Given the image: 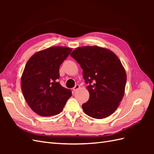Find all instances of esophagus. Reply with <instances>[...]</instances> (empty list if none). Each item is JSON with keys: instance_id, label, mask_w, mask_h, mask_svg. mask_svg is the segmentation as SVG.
Returning a JSON list of instances; mask_svg holds the SVG:
<instances>
[{"instance_id": "obj_1", "label": "esophagus", "mask_w": 154, "mask_h": 154, "mask_svg": "<svg viewBox=\"0 0 154 154\" xmlns=\"http://www.w3.org/2000/svg\"><path fill=\"white\" fill-rule=\"evenodd\" d=\"M80 86L79 85H76L75 86H74V87L73 88V91L74 92L77 91L79 89V88H80Z\"/></svg>"}]
</instances>
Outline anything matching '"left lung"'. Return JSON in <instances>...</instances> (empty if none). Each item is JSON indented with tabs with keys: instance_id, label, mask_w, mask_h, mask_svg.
Here are the masks:
<instances>
[{
	"instance_id": "left-lung-1",
	"label": "left lung",
	"mask_w": 154,
	"mask_h": 154,
	"mask_svg": "<svg viewBox=\"0 0 154 154\" xmlns=\"http://www.w3.org/2000/svg\"><path fill=\"white\" fill-rule=\"evenodd\" d=\"M71 57L83 69L89 99L82 105L90 117L103 119L113 114L125 94L127 74L119 58L112 51L99 46H83Z\"/></svg>"
}]
</instances>
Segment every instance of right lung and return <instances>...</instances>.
Instances as JSON below:
<instances>
[{"instance_id": "add662e5", "label": "right lung", "mask_w": 154, "mask_h": 154, "mask_svg": "<svg viewBox=\"0 0 154 154\" xmlns=\"http://www.w3.org/2000/svg\"><path fill=\"white\" fill-rule=\"evenodd\" d=\"M72 48L53 46L38 51L28 60L21 77V88L31 109L42 116L59 114L72 96L57 80L60 65Z\"/></svg>"}]
</instances>
